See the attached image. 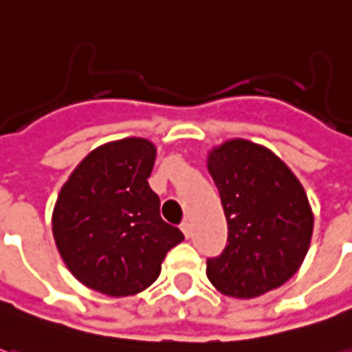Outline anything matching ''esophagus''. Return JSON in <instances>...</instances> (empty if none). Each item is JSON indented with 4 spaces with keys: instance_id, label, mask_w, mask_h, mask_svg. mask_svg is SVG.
<instances>
[{
    "instance_id": "esophagus-1",
    "label": "esophagus",
    "mask_w": 352,
    "mask_h": 352,
    "mask_svg": "<svg viewBox=\"0 0 352 352\" xmlns=\"http://www.w3.org/2000/svg\"><path fill=\"white\" fill-rule=\"evenodd\" d=\"M181 230H183L185 237H190V234H192V226H190V222H188V220H185V222L181 224Z\"/></svg>"
}]
</instances>
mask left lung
Wrapping results in <instances>:
<instances>
[{
  "instance_id": "8db88e82",
  "label": "left lung",
  "mask_w": 352,
  "mask_h": 352,
  "mask_svg": "<svg viewBox=\"0 0 352 352\" xmlns=\"http://www.w3.org/2000/svg\"><path fill=\"white\" fill-rule=\"evenodd\" d=\"M208 171L228 220V243L206 259L222 294L255 298L285 285L304 261L314 216L294 173L273 152L230 140L210 153Z\"/></svg>"
}]
</instances>
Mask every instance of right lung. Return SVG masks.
<instances>
[{"label": "right lung", "instance_id": "1", "mask_svg": "<svg viewBox=\"0 0 352 352\" xmlns=\"http://www.w3.org/2000/svg\"><path fill=\"white\" fill-rule=\"evenodd\" d=\"M155 148L124 138L93 150L62 187L52 216L56 245L79 283L107 296H132L162 273L185 236L160 216L150 188Z\"/></svg>", "mask_w": 352, "mask_h": 352}]
</instances>
